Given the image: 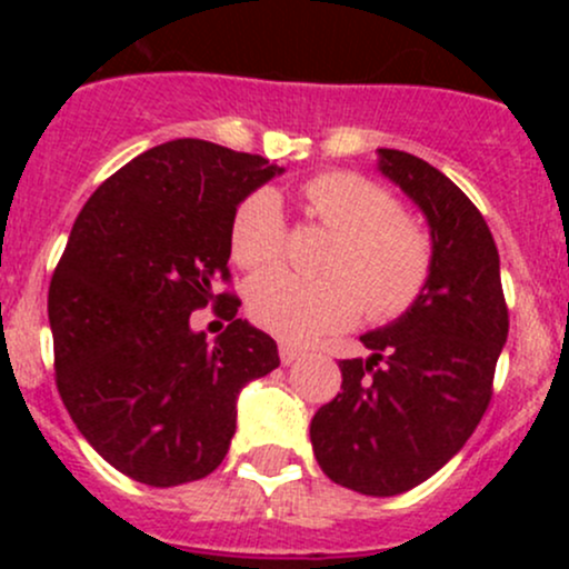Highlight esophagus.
Masks as SVG:
<instances>
[{
  "label": "esophagus",
  "instance_id": "34e87169",
  "mask_svg": "<svg viewBox=\"0 0 569 569\" xmlns=\"http://www.w3.org/2000/svg\"><path fill=\"white\" fill-rule=\"evenodd\" d=\"M302 358V349L291 347V343H280V363L283 366H291L295 360Z\"/></svg>",
  "mask_w": 569,
  "mask_h": 569
}]
</instances>
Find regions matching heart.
<instances>
[{
	"label": "heart",
	"mask_w": 569,
	"mask_h": 569,
	"mask_svg": "<svg viewBox=\"0 0 569 569\" xmlns=\"http://www.w3.org/2000/svg\"><path fill=\"white\" fill-rule=\"evenodd\" d=\"M308 214L336 239L321 274L278 269L248 286V313L283 341L306 343L360 317L388 321L410 311L432 274V239L399 211L391 189L360 173L330 170L302 187ZM283 206L274 189H252L231 220V256L239 267L263 269L286 252Z\"/></svg>",
	"instance_id": "heart-1"
}]
</instances>
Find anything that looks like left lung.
<instances>
[{
  "label": "left lung",
  "instance_id": "8db88e82",
  "mask_svg": "<svg viewBox=\"0 0 569 569\" xmlns=\"http://www.w3.org/2000/svg\"><path fill=\"white\" fill-rule=\"evenodd\" d=\"M380 170L432 228V274L416 306L360 336L371 358L341 360V393L311 421L319 468L363 496H399L468 443L492 399L509 332L498 248L481 211L438 168L380 148Z\"/></svg>",
  "mask_w": 569,
  "mask_h": 569
}]
</instances>
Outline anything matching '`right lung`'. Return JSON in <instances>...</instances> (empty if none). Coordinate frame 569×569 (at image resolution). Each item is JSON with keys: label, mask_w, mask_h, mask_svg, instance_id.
Instances as JSON below:
<instances>
[{"label": "right lung", "mask_w": 569, "mask_h": 569, "mask_svg": "<svg viewBox=\"0 0 569 569\" xmlns=\"http://www.w3.org/2000/svg\"><path fill=\"white\" fill-rule=\"evenodd\" d=\"M283 173L256 153L173 140L131 159L90 194L49 283L54 380L90 446L151 487L209 476L237 432V396L278 369V343L237 319L231 220ZM229 327L206 342L188 313Z\"/></svg>", "instance_id": "right-lung-1"}]
</instances>
